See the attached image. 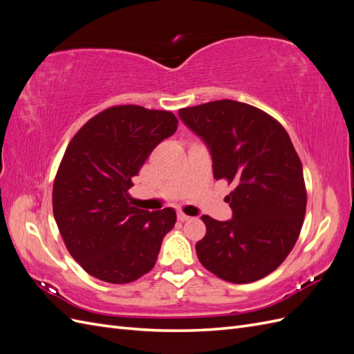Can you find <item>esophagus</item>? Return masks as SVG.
<instances>
[{"label": "esophagus", "instance_id": "34e87169", "mask_svg": "<svg viewBox=\"0 0 354 354\" xmlns=\"http://www.w3.org/2000/svg\"><path fill=\"white\" fill-rule=\"evenodd\" d=\"M189 218H190V217H189V216H186V214H185V212H181V211H180V212L177 214V220H178V221H181V223H185V221H187Z\"/></svg>", "mask_w": 354, "mask_h": 354}]
</instances>
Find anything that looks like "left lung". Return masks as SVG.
Listing matches in <instances>:
<instances>
[{
  "label": "left lung",
  "instance_id": "obj_1",
  "mask_svg": "<svg viewBox=\"0 0 354 354\" xmlns=\"http://www.w3.org/2000/svg\"><path fill=\"white\" fill-rule=\"evenodd\" d=\"M211 151L216 180L233 186L229 221L202 216L201 264L223 281L250 283L279 267L301 232L307 190L303 165L282 124L255 106L216 100L178 111Z\"/></svg>",
  "mask_w": 354,
  "mask_h": 354
}]
</instances>
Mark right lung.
<instances>
[{
    "label": "right lung",
    "mask_w": 354,
    "mask_h": 354,
    "mask_svg": "<svg viewBox=\"0 0 354 354\" xmlns=\"http://www.w3.org/2000/svg\"><path fill=\"white\" fill-rule=\"evenodd\" d=\"M177 125L169 111L121 104L94 115L69 142L53 183V214L69 254L95 279L130 283L153 269L176 211L136 208L128 189Z\"/></svg>",
    "instance_id": "1"
}]
</instances>
